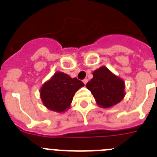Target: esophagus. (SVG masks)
<instances>
[{"label":"esophagus","instance_id":"34e87169","mask_svg":"<svg viewBox=\"0 0 157 157\" xmlns=\"http://www.w3.org/2000/svg\"><path fill=\"white\" fill-rule=\"evenodd\" d=\"M87 82H88V79H87V78H85V79L83 80V82H84V84H85V85L87 83Z\"/></svg>","mask_w":157,"mask_h":157}]
</instances>
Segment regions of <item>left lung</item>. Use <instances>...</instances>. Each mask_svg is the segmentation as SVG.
Segmentation results:
<instances>
[{
  "mask_svg": "<svg viewBox=\"0 0 157 157\" xmlns=\"http://www.w3.org/2000/svg\"><path fill=\"white\" fill-rule=\"evenodd\" d=\"M92 79L86 86L90 90L96 103L101 108L114 106L125 97V82L121 78L113 74L105 66L93 72Z\"/></svg>",
  "mask_w": 157,
  "mask_h": 157,
  "instance_id": "1",
  "label": "left lung"
}]
</instances>
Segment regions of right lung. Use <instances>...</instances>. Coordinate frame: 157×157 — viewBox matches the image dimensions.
<instances>
[{"label": "right lung", "mask_w": 157, "mask_h": 157, "mask_svg": "<svg viewBox=\"0 0 157 157\" xmlns=\"http://www.w3.org/2000/svg\"><path fill=\"white\" fill-rule=\"evenodd\" d=\"M83 86L76 78L57 71L41 86L40 98L47 109L61 113L70 109L75 94Z\"/></svg>", "instance_id": "right-lung-1"}]
</instances>
